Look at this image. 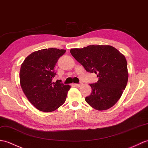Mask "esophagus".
I'll list each match as a JSON object with an SVG mask.
<instances>
[{
	"instance_id": "34e87169",
	"label": "esophagus",
	"mask_w": 148,
	"mask_h": 148,
	"mask_svg": "<svg viewBox=\"0 0 148 148\" xmlns=\"http://www.w3.org/2000/svg\"><path fill=\"white\" fill-rule=\"evenodd\" d=\"M74 86H75L76 88H79L82 85V84H74Z\"/></svg>"
}]
</instances>
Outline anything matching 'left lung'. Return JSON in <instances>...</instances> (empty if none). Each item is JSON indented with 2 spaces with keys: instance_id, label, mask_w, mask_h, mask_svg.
I'll list each match as a JSON object with an SVG mask.
<instances>
[{
  "instance_id": "8db88e82",
  "label": "left lung",
  "mask_w": 148,
  "mask_h": 148,
  "mask_svg": "<svg viewBox=\"0 0 148 148\" xmlns=\"http://www.w3.org/2000/svg\"><path fill=\"white\" fill-rule=\"evenodd\" d=\"M70 52L87 72L95 73L96 83L90 84L92 92L85 100L97 110L110 108L121 98L128 81L125 56L110 45H92Z\"/></svg>"
}]
</instances>
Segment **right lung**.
<instances>
[{
	"label": "right lung",
	"mask_w": 148,
	"mask_h": 148,
	"mask_svg": "<svg viewBox=\"0 0 148 148\" xmlns=\"http://www.w3.org/2000/svg\"><path fill=\"white\" fill-rule=\"evenodd\" d=\"M66 51L54 48L34 51L21 66V86L29 101L40 111L53 112L66 101L70 86L60 80L52 82L56 75L54 67Z\"/></svg>",
	"instance_id": "1"
}]
</instances>
